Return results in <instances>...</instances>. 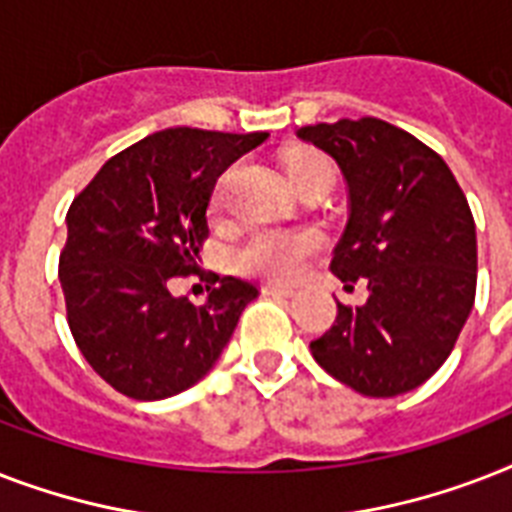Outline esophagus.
<instances>
[{
    "instance_id": "esophagus-1",
    "label": "esophagus",
    "mask_w": 512,
    "mask_h": 512,
    "mask_svg": "<svg viewBox=\"0 0 512 512\" xmlns=\"http://www.w3.org/2000/svg\"><path fill=\"white\" fill-rule=\"evenodd\" d=\"M263 295L292 297V295H295V287H281V284H263Z\"/></svg>"
}]
</instances>
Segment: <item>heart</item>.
<instances>
[{"label": "heart", "instance_id": "obj_1", "mask_svg": "<svg viewBox=\"0 0 512 512\" xmlns=\"http://www.w3.org/2000/svg\"><path fill=\"white\" fill-rule=\"evenodd\" d=\"M289 183L297 185L308 177L332 180V164L319 154L292 159L287 167ZM319 247V236L300 228H257L233 252V265L247 276L271 281H289L303 271L305 260Z\"/></svg>", "mask_w": 512, "mask_h": 512}]
</instances>
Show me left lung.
<instances>
[{
	"label": "left lung",
	"instance_id": "left-lung-1",
	"mask_svg": "<svg viewBox=\"0 0 512 512\" xmlns=\"http://www.w3.org/2000/svg\"><path fill=\"white\" fill-rule=\"evenodd\" d=\"M340 167L350 215L332 255L340 281L366 279L369 300L337 303L313 358L335 380L390 398L444 364L476 300V223L436 151L382 119L300 127Z\"/></svg>",
	"mask_w": 512,
	"mask_h": 512
}]
</instances>
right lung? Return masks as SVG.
Listing matches in <instances>:
<instances>
[{"label": "right lung", "mask_w": 512, "mask_h": 512, "mask_svg": "<svg viewBox=\"0 0 512 512\" xmlns=\"http://www.w3.org/2000/svg\"><path fill=\"white\" fill-rule=\"evenodd\" d=\"M268 132L175 127L108 159L66 215L60 287L68 327L103 380L135 401L183 393L217 364L257 287L209 276L204 305L170 292L199 273L217 177ZM201 276V273H199Z\"/></svg>", "instance_id": "1"}]
</instances>
